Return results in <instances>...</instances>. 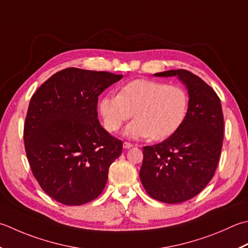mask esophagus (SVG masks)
<instances>
[{
	"label": "esophagus",
	"instance_id": "esophagus-1",
	"mask_svg": "<svg viewBox=\"0 0 248 248\" xmlns=\"http://www.w3.org/2000/svg\"><path fill=\"white\" fill-rule=\"evenodd\" d=\"M132 146H133V144H131V143H129V142H124V148H125V149H128V148L132 147Z\"/></svg>",
	"mask_w": 248,
	"mask_h": 248
}]
</instances>
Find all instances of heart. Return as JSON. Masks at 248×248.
Segmentation results:
<instances>
[{
  "mask_svg": "<svg viewBox=\"0 0 248 248\" xmlns=\"http://www.w3.org/2000/svg\"><path fill=\"white\" fill-rule=\"evenodd\" d=\"M105 127L117 131L133 116L124 133L132 139H168L181 127L188 110V95L183 87L150 79L125 84L118 94H108L100 102Z\"/></svg>",
  "mask_w": 248,
  "mask_h": 248,
  "instance_id": "1",
  "label": "heart"
}]
</instances>
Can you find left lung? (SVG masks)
<instances>
[{
	"label": "left lung",
	"mask_w": 248,
	"mask_h": 248,
	"mask_svg": "<svg viewBox=\"0 0 248 248\" xmlns=\"http://www.w3.org/2000/svg\"><path fill=\"white\" fill-rule=\"evenodd\" d=\"M156 76H178L186 84L189 103L186 117L163 142L143 147L140 178L155 200L175 204L200 193L214 176L224 140V115L214 89L186 70Z\"/></svg>",
	"instance_id": "obj_1"
}]
</instances>
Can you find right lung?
I'll use <instances>...</instances> for the list:
<instances>
[{
	"mask_svg": "<svg viewBox=\"0 0 248 248\" xmlns=\"http://www.w3.org/2000/svg\"><path fill=\"white\" fill-rule=\"evenodd\" d=\"M121 74L67 67L32 95L23 128L34 177L53 200L81 205L98 198L123 140L101 127L99 95Z\"/></svg>",
	"mask_w": 248,
	"mask_h": 248,
	"instance_id": "add662e5",
	"label": "right lung"
}]
</instances>
